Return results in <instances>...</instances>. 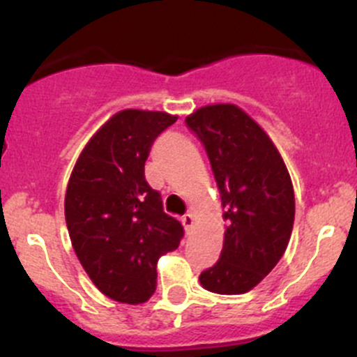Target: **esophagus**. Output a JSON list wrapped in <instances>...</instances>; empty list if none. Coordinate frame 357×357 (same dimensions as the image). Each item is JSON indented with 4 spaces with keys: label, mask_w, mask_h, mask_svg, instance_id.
Instances as JSON below:
<instances>
[{
    "label": "esophagus",
    "mask_w": 357,
    "mask_h": 357,
    "mask_svg": "<svg viewBox=\"0 0 357 357\" xmlns=\"http://www.w3.org/2000/svg\"><path fill=\"white\" fill-rule=\"evenodd\" d=\"M181 222H183V226H185L186 231H190V229L193 228V225H195V218H193L192 214H185L181 218Z\"/></svg>",
    "instance_id": "esophagus-1"
}]
</instances>
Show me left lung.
I'll return each instance as SVG.
<instances>
[{
	"label": "left lung",
	"instance_id": "left-lung-1",
	"mask_svg": "<svg viewBox=\"0 0 357 357\" xmlns=\"http://www.w3.org/2000/svg\"><path fill=\"white\" fill-rule=\"evenodd\" d=\"M185 122L207 152L226 221L219 261L199 280L214 294H245L289 245L295 218L290 174L269 136L236 105L202 107Z\"/></svg>",
	"mask_w": 357,
	"mask_h": 357
}]
</instances>
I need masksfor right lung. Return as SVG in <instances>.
Listing matches in <instances>:
<instances>
[{
  "label": "right lung",
  "mask_w": 357,
  "mask_h": 357,
  "mask_svg": "<svg viewBox=\"0 0 357 357\" xmlns=\"http://www.w3.org/2000/svg\"><path fill=\"white\" fill-rule=\"evenodd\" d=\"M176 119L165 112H119L89 139L68 179L66 222L75 255L96 289L122 304L152 297L157 261L185 235L145 179L153 142Z\"/></svg>",
  "instance_id": "1"
}]
</instances>
